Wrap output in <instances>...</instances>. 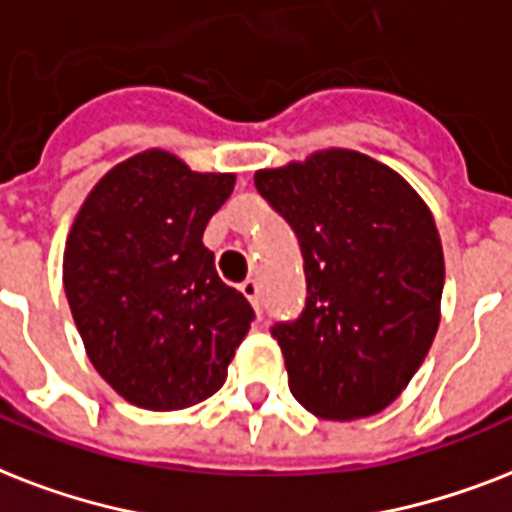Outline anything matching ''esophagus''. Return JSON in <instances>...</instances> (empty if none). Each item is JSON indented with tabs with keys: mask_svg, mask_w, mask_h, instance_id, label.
Masks as SVG:
<instances>
[{
	"mask_svg": "<svg viewBox=\"0 0 512 512\" xmlns=\"http://www.w3.org/2000/svg\"><path fill=\"white\" fill-rule=\"evenodd\" d=\"M240 291H243V296L253 304V310L259 312L261 310V288L259 283L253 280V277H248L245 283H240Z\"/></svg>",
	"mask_w": 512,
	"mask_h": 512,
	"instance_id": "esophagus-1",
	"label": "esophagus"
}]
</instances>
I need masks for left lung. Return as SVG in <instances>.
<instances>
[{
    "instance_id": "left-lung-1",
    "label": "left lung",
    "mask_w": 512,
    "mask_h": 512,
    "mask_svg": "<svg viewBox=\"0 0 512 512\" xmlns=\"http://www.w3.org/2000/svg\"><path fill=\"white\" fill-rule=\"evenodd\" d=\"M299 240L307 299L269 328L301 406L323 419L379 414L417 374L438 331L441 237L387 165L328 149L253 176Z\"/></svg>"
}]
</instances>
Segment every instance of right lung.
Here are the masks:
<instances>
[{
  "mask_svg": "<svg viewBox=\"0 0 512 512\" xmlns=\"http://www.w3.org/2000/svg\"><path fill=\"white\" fill-rule=\"evenodd\" d=\"M232 189L235 176L152 149L109 170L79 208L63 253L71 318L95 371L133 406L211 398L256 318L202 245Z\"/></svg>",
  "mask_w": 512,
  "mask_h": 512,
  "instance_id": "add662e5",
  "label": "right lung"
}]
</instances>
